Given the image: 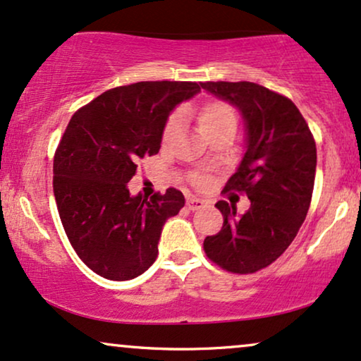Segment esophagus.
Masks as SVG:
<instances>
[{"mask_svg":"<svg viewBox=\"0 0 361 361\" xmlns=\"http://www.w3.org/2000/svg\"><path fill=\"white\" fill-rule=\"evenodd\" d=\"M186 207H188L191 212H195V209H202L204 207V202L200 198H195V196H190V198L186 200Z\"/></svg>","mask_w":361,"mask_h":361,"instance_id":"1","label":"esophagus"}]
</instances>
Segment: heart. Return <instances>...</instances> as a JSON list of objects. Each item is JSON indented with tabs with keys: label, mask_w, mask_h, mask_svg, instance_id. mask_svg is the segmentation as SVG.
I'll use <instances>...</instances> for the list:
<instances>
[{
	"label": "heart",
	"mask_w": 361,
	"mask_h": 361,
	"mask_svg": "<svg viewBox=\"0 0 361 361\" xmlns=\"http://www.w3.org/2000/svg\"><path fill=\"white\" fill-rule=\"evenodd\" d=\"M178 120H180V116L173 115L166 121L165 130H163V140L170 138L178 125ZM198 126L204 136L212 135L214 131L221 130V128L236 126V115L233 108L223 102H216V99L203 103L202 108L198 109Z\"/></svg>",
	"instance_id": "b5f03b06"
}]
</instances>
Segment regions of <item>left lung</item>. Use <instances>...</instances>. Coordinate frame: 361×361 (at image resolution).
Wrapping results in <instances>:
<instances>
[{
	"mask_svg": "<svg viewBox=\"0 0 361 361\" xmlns=\"http://www.w3.org/2000/svg\"><path fill=\"white\" fill-rule=\"evenodd\" d=\"M202 88L238 109L245 121V154L225 191H245L248 212L236 214L226 202L220 233L204 238V253L233 273H255L271 264L295 240L312 202L317 145L286 97L250 81H207Z\"/></svg>",
	"mask_w": 361,
	"mask_h": 361,
	"instance_id": "obj_1",
	"label": "left lung"
}]
</instances>
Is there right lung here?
<instances>
[{
	"label": "right lung",
	"mask_w": 361,
	"mask_h": 361,
	"mask_svg": "<svg viewBox=\"0 0 361 361\" xmlns=\"http://www.w3.org/2000/svg\"><path fill=\"white\" fill-rule=\"evenodd\" d=\"M200 93L191 81H140L104 91L68 123L53 163V191L68 240L108 280L140 276L158 257L163 225L185 207L181 191L147 198L128 181L159 152L168 116Z\"/></svg>",
	"instance_id": "obj_1"
}]
</instances>
